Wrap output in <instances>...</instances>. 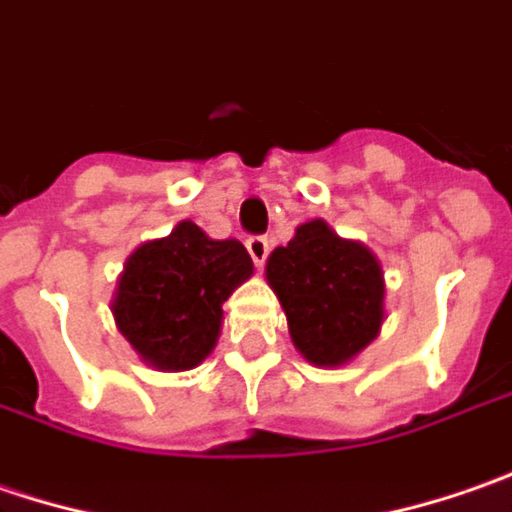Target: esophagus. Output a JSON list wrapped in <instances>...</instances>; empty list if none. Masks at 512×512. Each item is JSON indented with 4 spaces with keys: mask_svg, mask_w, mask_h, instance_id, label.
<instances>
[{
    "mask_svg": "<svg viewBox=\"0 0 512 512\" xmlns=\"http://www.w3.org/2000/svg\"><path fill=\"white\" fill-rule=\"evenodd\" d=\"M246 249H249V255H252V260H255V266L260 269V266L266 263L269 252H272V243H269L266 237H249V240H246Z\"/></svg>",
    "mask_w": 512,
    "mask_h": 512,
    "instance_id": "esophagus-1",
    "label": "esophagus"
}]
</instances>
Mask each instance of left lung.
Wrapping results in <instances>:
<instances>
[{"label":"left lung","instance_id":"1","mask_svg":"<svg viewBox=\"0 0 512 512\" xmlns=\"http://www.w3.org/2000/svg\"><path fill=\"white\" fill-rule=\"evenodd\" d=\"M300 355L315 367H341L369 346L384 323V272L358 240H344L326 220L298 226L266 260Z\"/></svg>","mask_w":512,"mask_h":512}]
</instances>
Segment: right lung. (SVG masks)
<instances>
[{
	"instance_id": "right-lung-1",
	"label": "right lung",
	"mask_w": 512,
	"mask_h": 512,
	"mask_svg": "<svg viewBox=\"0 0 512 512\" xmlns=\"http://www.w3.org/2000/svg\"><path fill=\"white\" fill-rule=\"evenodd\" d=\"M255 272L240 240H212L183 220L125 260L111 300L123 338L148 367L183 372L217 344L223 303Z\"/></svg>"
}]
</instances>
